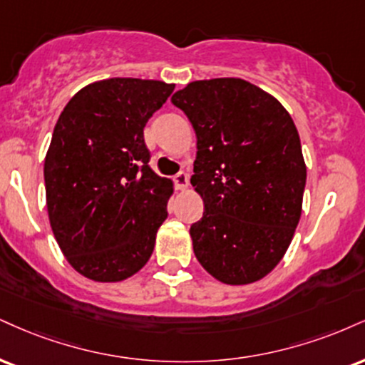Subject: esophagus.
<instances>
[{
	"mask_svg": "<svg viewBox=\"0 0 365 365\" xmlns=\"http://www.w3.org/2000/svg\"><path fill=\"white\" fill-rule=\"evenodd\" d=\"M173 182H175V187H177V190H185L188 187V175L185 171H180L178 175H175Z\"/></svg>",
	"mask_w": 365,
	"mask_h": 365,
	"instance_id": "esophagus-1",
	"label": "esophagus"
}]
</instances>
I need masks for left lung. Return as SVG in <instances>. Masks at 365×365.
I'll use <instances>...</instances> for the list:
<instances>
[{"label":"left lung","instance_id":"left-lung-1","mask_svg":"<svg viewBox=\"0 0 365 365\" xmlns=\"http://www.w3.org/2000/svg\"><path fill=\"white\" fill-rule=\"evenodd\" d=\"M171 103L197 135V260L225 284L257 282L282 260L301 217L306 165L296 125L279 100L240 78L188 83Z\"/></svg>","mask_w":365,"mask_h":365}]
</instances>
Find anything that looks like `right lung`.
I'll list each match as a JSON object with an SVG mask.
<instances>
[{"instance_id":"1","label":"right lung","mask_w":365,"mask_h":365,"mask_svg":"<svg viewBox=\"0 0 365 365\" xmlns=\"http://www.w3.org/2000/svg\"><path fill=\"white\" fill-rule=\"evenodd\" d=\"M173 90L110 78L78 91L57 118L43 163L47 212L61 252L88 279L118 282L151 257L173 183L148 165L144 125Z\"/></svg>"}]
</instances>
